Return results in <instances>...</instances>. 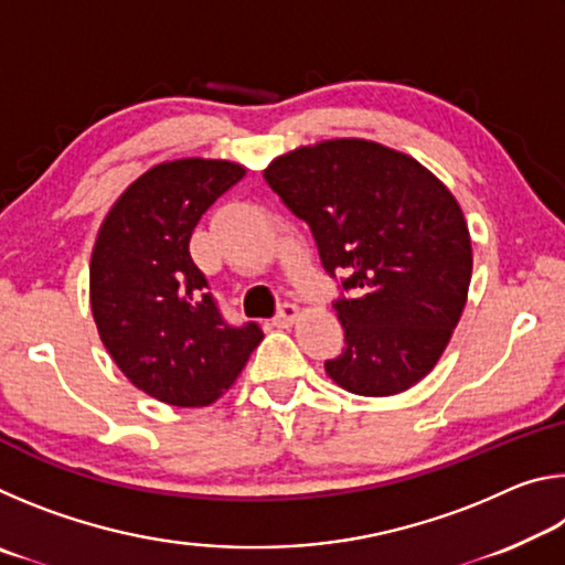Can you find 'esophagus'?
I'll use <instances>...</instances> for the list:
<instances>
[{
    "mask_svg": "<svg viewBox=\"0 0 565 565\" xmlns=\"http://www.w3.org/2000/svg\"><path fill=\"white\" fill-rule=\"evenodd\" d=\"M299 319V306L296 303H281L279 306V313L274 317L276 327H291V323Z\"/></svg>",
    "mask_w": 565,
    "mask_h": 565,
    "instance_id": "34e87169",
    "label": "esophagus"
}]
</instances>
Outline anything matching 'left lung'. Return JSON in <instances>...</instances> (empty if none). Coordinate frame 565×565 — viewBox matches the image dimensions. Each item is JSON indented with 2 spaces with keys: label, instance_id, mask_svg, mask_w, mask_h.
I'll return each mask as SVG.
<instances>
[{
  "label": "left lung",
  "instance_id": "1",
  "mask_svg": "<svg viewBox=\"0 0 565 565\" xmlns=\"http://www.w3.org/2000/svg\"><path fill=\"white\" fill-rule=\"evenodd\" d=\"M264 177L353 294L333 303L347 347L323 363L327 374L359 396H394L431 374L473 269L468 224L444 181L369 139L299 147Z\"/></svg>",
  "mask_w": 565,
  "mask_h": 565
}]
</instances>
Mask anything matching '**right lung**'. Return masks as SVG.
<instances>
[{
	"label": "right lung",
	"instance_id": "1",
	"mask_svg": "<svg viewBox=\"0 0 565 565\" xmlns=\"http://www.w3.org/2000/svg\"><path fill=\"white\" fill-rule=\"evenodd\" d=\"M244 174L226 159L161 161L121 191L94 242L99 339L134 386L169 406L214 404L264 339L256 323L224 321L189 254L199 218Z\"/></svg>",
	"mask_w": 565,
	"mask_h": 565
}]
</instances>
